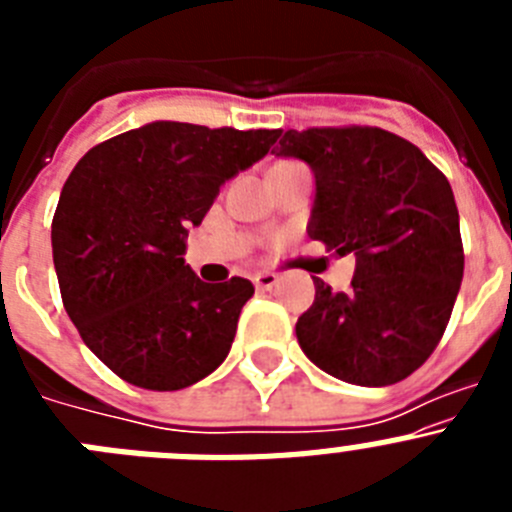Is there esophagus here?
Masks as SVG:
<instances>
[{"instance_id":"34e87169","label":"esophagus","mask_w":512,"mask_h":512,"mask_svg":"<svg viewBox=\"0 0 512 512\" xmlns=\"http://www.w3.org/2000/svg\"><path fill=\"white\" fill-rule=\"evenodd\" d=\"M253 284H256V289H271L274 284H277V274H271V271H261V274H256V277H253Z\"/></svg>"}]
</instances>
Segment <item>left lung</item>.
Listing matches in <instances>:
<instances>
[{
  "mask_svg": "<svg viewBox=\"0 0 512 512\" xmlns=\"http://www.w3.org/2000/svg\"><path fill=\"white\" fill-rule=\"evenodd\" d=\"M277 156L315 174L307 235L356 256L348 292L312 277L300 348L341 382H400L438 346L464 277L449 179L410 140L379 128L287 130Z\"/></svg>",
  "mask_w": 512,
  "mask_h": 512,
  "instance_id": "obj_1",
  "label": "left lung"
}]
</instances>
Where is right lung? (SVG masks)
<instances>
[{
    "label": "right lung",
    "instance_id": "1",
    "mask_svg": "<svg viewBox=\"0 0 512 512\" xmlns=\"http://www.w3.org/2000/svg\"><path fill=\"white\" fill-rule=\"evenodd\" d=\"M282 130L156 120L94 146L63 184L51 243L63 307L117 377L171 392L223 364L253 284L202 282L189 228Z\"/></svg>",
    "mask_w": 512,
    "mask_h": 512
}]
</instances>
